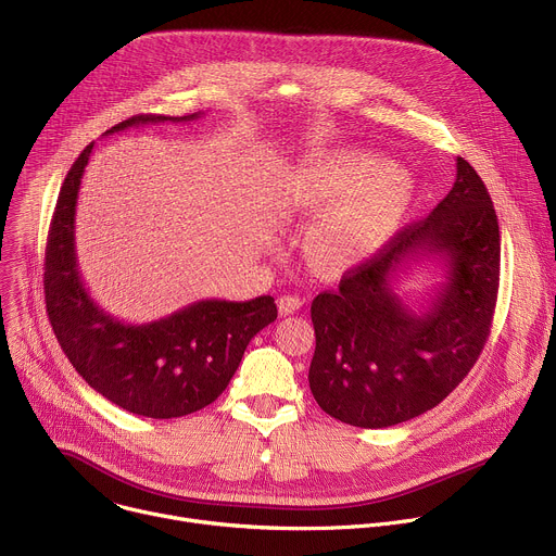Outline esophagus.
<instances>
[{
    "label": "esophagus",
    "instance_id": "esophagus-1",
    "mask_svg": "<svg viewBox=\"0 0 556 556\" xmlns=\"http://www.w3.org/2000/svg\"><path fill=\"white\" fill-rule=\"evenodd\" d=\"M301 299L299 296H294V294H283V296H279V301H277V305H279V312L283 314V316H288V314H292V312H296L299 307H301Z\"/></svg>",
    "mask_w": 556,
    "mask_h": 556
}]
</instances>
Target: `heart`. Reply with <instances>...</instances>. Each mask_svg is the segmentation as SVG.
<instances>
[{"mask_svg": "<svg viewBox=\"0 0 556 556\" xmlns=\"http://www.w3.org/2000/svg\"><path fill=\"white\" fill-rule=\"evenodd\" d=\"M286 204L305 213L334 214L312 237V255L324 268H352L374 257L407 217L416 187L361 151H330L296 167L286 182Z\"/></svg>", "mask_w": 556, "mask_h": 556, "instance_id": "heart-1", "label": "heart"}]
</instances>
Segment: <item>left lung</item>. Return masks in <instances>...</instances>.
I'll use <instances>...</instances> for the list:
<instances>
[{
	"label": "left lung",
	"mask_w": 556,
	"mask_h": 556,
	"mask_svg": "<svg viewBox=\"0 0 556 556\" xmlns=\"http://www.w3.org/2000/svg\"><path fill=\"white\" fill-rule=\"evenodd\" d=\"M500 224L486 185L464 157L448 195L407 224L337 290L309 307L316 348L314 401L332 418L384 429L407 422L462 382L491 332L500 288ZM435 254L445 281L430 307L414 313L390 283L409 261Z\"/></svg>",
	"instance_id": "1"
}]
</instances>
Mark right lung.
I'll return each instance as SVG.
<instances>
[{
  "instance_id": "add662e5",
  "label": "right lung",
  "mask_w": 556,
  "mask_h": 556,
  "mask_svg": "<svg viewBox=\"0 0 556 556\" xmlns=\"http://www.w3.org/2000/svg\"><path fill=\"white\" fill-rule=\"evenodd\" d=\"M191 116H131L105 134ZM92 144L67 172L46 244L43 292L54 337L86 382L129 414L167 420L211 405L242 363L251 339L277 319L270 294L251 301L204 299L161 321L131 326L108 314L86 290L76 264L74 213Z\"/></svg>"
}]
</instances>
